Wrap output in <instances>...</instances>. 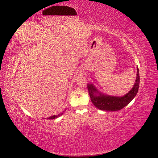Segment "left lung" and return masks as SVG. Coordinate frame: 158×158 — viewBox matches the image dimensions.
<instances>
[{"label": "left lung", "mask_w": 158, "mask_h": 158, "mask_svg": "<svg viewBox=\"0 0 158 158\" xmlns=\"http://www.w3.org/2000/svg\"><path fill=\"white\" fill-rule=\"evenodd\" d=\"M140 84V75L137 67L135 83L131 90L123 96H112L103 94L92 84H87V89L92 103L98 109L105 111H117L127 106L136 96Z\"/></svg>", "instance_id": "8db88e82"}]
</instances>
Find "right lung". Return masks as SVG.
Instances as JSON below:
<instances>
[{"label": "right lung", "instance_id": "right-lung-1", "mask_svg": "<svg viewBox=\"0 0 158 158\" xmlns=\"http://www.w3.org/2000/svg\"><path fill=\"white\" fill-rule=\"evenodd\" d=\"M66 109L65 110V111H66ZM62 114H63V113H60V114H59V115H53V116H51V117H48L47 118H48V119H54V118H58L59 117L61 116Z\"/></svg>", "mask_w": 158, "mask_h": 158}]
</instances>
